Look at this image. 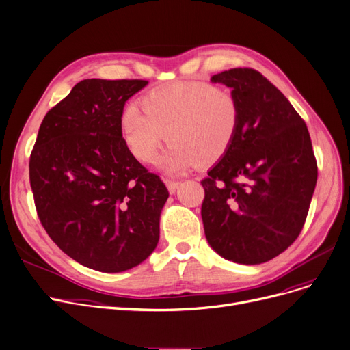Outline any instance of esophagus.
I'll return each mask as SVG.
<instances>
[{"mask_svg": "<svg viewBox=\"0 0 350 350\" xmlns=\"http://www.w3.org/2000/svg\"><path fill=\"white\" fill-rule=\"evenodd\" d=\"M165 186H167V189H169L170 194H174L177 191L180 183H178V181H174V180H165Z\"/></svg>", "mask_w": 350, "mask_h": 350, "instance_id": "esophagus-1", "label": "esophagus"}]
</instances>
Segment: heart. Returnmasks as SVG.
<instances>
[{"instance_id":"b5f03b06","label":"heart","mask_w":350,"mask_h":350,"mask_svg":"<svg viewBox=\"0 0 350 350\" xmlns=\"http://www.w3.org/2000/svg\"><path fill=\"white\" fill-rule=\"evenodd\" d=\"M120 117L126 146L142 161H153L161 146H172L159 159L169 174H181L197 163H217L232 147L239 129L240 107L230 91L203 81H177L150 91Z\"/></svg>"}]
</instances>
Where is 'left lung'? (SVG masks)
<instances>
[{
    "mask_svg": "<svg viewBox=\"0 0 350 350\" xmlns=\"http://www.w3.org/2000/svg\"><path fill=\"white\" fill-rule=\"evenodd\" d=\"M232 88L240 121L229 151L202 180V219L210 247L240 265L284 252L305 224L317 164L305 121L266 77L252 68L215 74Z\"/></svg>",
    "mask_w": 350,
    "mask_h": 350,
    "instance_id": "8db88e82",
    "label": "left lung"
}]
</instances>
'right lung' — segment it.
I'll return each mask as SVG.
<instances>
[{"mask_svg":"<svg viewBox=\"0 0 350 350\" xmlns=\"http://www.w3.org/2000/svg\"><path fill=\"white\" fill-rule=\"evenodd\" d=\"M144 80L88 79L45 114L29 157L38 217L80 265L120 273L143 263L160 237L169 197L120 131L126 101Z\"/></svg>","mask_w":350,"mask_h":350,"instance_id":"1","label":"right lung"}]
</instances>
